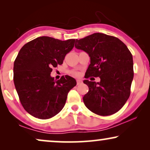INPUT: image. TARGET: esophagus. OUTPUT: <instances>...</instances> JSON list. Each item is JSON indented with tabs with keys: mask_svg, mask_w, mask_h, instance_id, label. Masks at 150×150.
<instances>
[{
	"mask_svg": "<svg viewBox=\"0 0 150 150\" xmlns=\"http://www.w3.org/2000/svg\"><path fill=\"white\" fill-rule=\"evenodd\" d=\"M76 83H77V85H80V84L82 83V81H81V80L78 79V80H76Z\"/></svg>",
	"mask_w": 150,
	"mask_h": 150,
	"instance_id": "obj_1",
	"label": "esophagus"
}]
</instances>
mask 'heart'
Wrapping results in <instances>:
<instances>
[{"label": "heart", "mask_w": 150, "mask_h": 150, "mask_svg": "<svg viewBox=\"0 0 150 150\" xmlns=\"http://www.w3.org/2000/svg\"><path fill=\"white\" fill-rule=\"evenodd\" d=\"M71 74L73 76H76V77L79 76H80V72H79V71H72L71 72Z\"/></svg>", "instance_id": "b5f03b06"}]
</instances>
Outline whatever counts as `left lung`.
<instances>
[{
    "instance_id": "obj_1",
    "label": "left lung",
    "mask_w": 150,
    "mask_h": 150,
    "mask_svg": "<svg viewBox=\"0 0 150 150\" xmlns=\"http://www.w3.org/2000/svg\"><path fill=\"white\" fill-rule=\"evenodd\" d=\"M75 47L90 57L85 79L100 77V82L85 80L89 91L83 97L88 109L102 116L110 115L123 107L130 95L134 76L132 55L115 37L96 33L76 40Z\"/></svg>"
}]
</instances>
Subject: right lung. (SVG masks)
Instances as JSON below:
<instances>
[{"label": "right lung", "mask_w": 150, "mask_h": 150, "mask_svg": "<svg viewBox=\"0 0 150 150\" xmlns=\"http://www.w3.org/2000/svg\"><path fill=\"white\" fill-rule=\"evenodd\" d=\"M75 40L61 41L40 37L26 43L14 61L13 81L20 101L30 115L41 120L56 115L62 110L76 81L63 76L55 81L52 67L61 65L74 48Z\"/></svg>", "instance_id": "1"}]
</instances>
